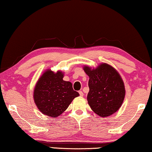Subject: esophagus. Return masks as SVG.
Segmentation results:
<instances>
[{
    "label": "esophagus",
    "mask_w": 152,
    "mask_h": 152,
    "mask_svg": "<svg viewBox=\"0 0 152 152\" xmlns=\"http://www.w3.org/2000/svg\"><path fill=\"white\" fill-rule=\"evenodd\" d=\"M79 93H80V95L81 96H83V92L81 91H79Z\"/></svg>",
    "instance_id": "obj_1"
}]
</instances>
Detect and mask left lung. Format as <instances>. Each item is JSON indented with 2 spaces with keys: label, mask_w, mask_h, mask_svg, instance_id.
Segmentation results:
<instances>
[{
  "label": "left lung",
  "mask_w": 152,
  "mask_h": 152,
  "mask_svg": "<svg viewBox=\"0 0 152 152\" xmlns=\"http://www.w3.org/2000/svg\"><path fill=\"white\" fill-rule=\"evenodd\" d=\"M89 76L87 100L91 109L101 116H108L121 106L125 97V87L118 72L107 64L96 69L83 67Z\"/></svg>",
  "instance_id": "1"
}]
</instances>
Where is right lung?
Masks as SVG:
<instances>
[{
	"label": "right lung",
	"mask_w": 152,
	"mask_h": 152,
	"mask_svg": "<svg viewBox=\"0 0 152 152\" xmlns=\"http://www.w3.org/2000/svg\"><path fill=\"white\" fill-rule=\"evenodd\" d=\"M61 71L48 70L39 79L34 89V102L42 113L49 116H60L80 94L70 81L63 80Z\"/></svg>",
	"instance_id": "right-lung-1"
}]
</instances>
